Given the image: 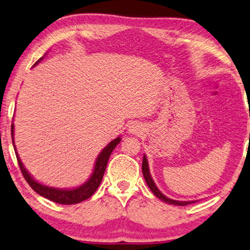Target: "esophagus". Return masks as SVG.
Wrapping results in <instances>:
<instances>
[{
  "instance_id": "esophagus-1",
  "label": "esophagus",
  "mask_w": 250,
  "mask_h": 250,
  "mask_svg": "<svg viewBox=\"0 0 250 250\" xmlns=\"http://www.w3.org/2000/svg\"><path fill=\"white\" fill-rule=\"evenodd\" d=\"M141 131V128L139 125H132L129 126V132L130 133H139Z\"/></svg>"
}]
</instances>
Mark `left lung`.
<instances>
[{"mask_svg": "<svg viewBox=\"0 0 250 250\" xmlns=\"http://www.w3.org/2000/svg\"><path fill=\"white\" fill-rule=\"evenodd\" d=\"M143 174H144L145 181H146V183L149 186V188L151 189V192L154 193V194L157 196L158 199L164 201V202H166L168 204H174V206H188V204L195 202V201H175V200H172V199H169V197L164 195L163 193L157 188V186L155 185L154 181H152L150 173H149V167H148V162H147L146 156H144V159H143Z\"/></svg>", "mask_w": 250, "mask_h": 250, "instance_id": "8db88e82", "label": "left lung"}]
</instances>
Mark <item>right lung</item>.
I'll list each match as a JSON object with an SVG mask.
<instances>
[{"label":"right lung","instance_id":"right-lung-1","mask_svg":"<svg viewBox=\"0 0 250 250\" xmlns=\"http://www.w3.org/2000/svg\"><path fill=\"white\" fill-rule=\"evenodd\" d=\"M14 125L12 124L11 125V133H12V139H13V135H14ZM121 138L118 137L117 139H114L111 141V143L107 145V146L103 149L101 151V154L99 155L98 159L95 162V167L94 170H93L92 176L89 177V180L84 183L83 185H81L80 188H72V189H61V188H49V186H44L42 184L38 183V182L33 180L31 177L27 169L24 168L23 164L21 163L20 158L16 151L17 155V159L19 163V166H20L21 173L23 175V177L25 178V181L28 182V184L31 186V188L33 191H36L39 195H42L46 199L53 201V202L59 203V204H76L80 203L82 201L88 199L91 197L94 192L98 189V188L101 184L102 178L104 172H105L106 165H107V161H109L111 152L113 151V149L115 146L120 143ZM14 144V141H13Z\"/></svg>","mask_w":250,"mask_h":250}]
</instances>
